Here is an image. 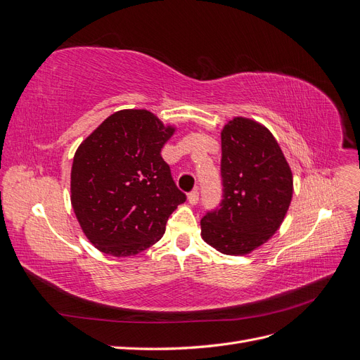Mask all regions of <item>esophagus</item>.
I'll return each mask as SVG.
<instances>
[{"instance_id": "obj_1", "label": "esophagus", "mask_w": 360, "mask_h": 360, "mask_svg": "<svg viewBox=\"0 0 360 360\" xmlns=\"http://www.w3.org/2000/svg\"><path fill=\"white\" fill-rule=\"evenodd\" d=\"M188 200H189V202L192 204V205H195L198 202V200H200V193H198V191L197 189H193L189 195H188Z\"/></svg>"}]
</instances>
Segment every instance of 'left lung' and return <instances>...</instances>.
I'll list each match as a JSON object with an SVG mask.
<instances>
[{"label":"left lung","instance_id":"obj_1","mask_svg":"<svg viewBox=\"0 0 360 360\" xmlns=\"http://www.w3.org/2000/svg\"><path fill=\"white\" fill-rule=\"evenodd\" d=\"M221 141L224 200L201 219V237L225 255H246L279 230L292 198V174L275 136L255 120L234 117Z\"/></svg>","mask_w":360,"mask_h":360}]
</instances>
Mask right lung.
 Masks as SVG:
<instances>
[{
	"instance_id": "add662e5",
	"label": "right lung",
	"mask_w": 360,
	"mask_h": 360,
	"mask_svg": "<svg viewBox=\"0 0 360 360\" xmlns=\"http://www.w3.org/2000/svg\"><path fill=\"white\" fill-rule=\"evenodd\" d=\"M174 132L147 110H122L76 150L70 201L101 252L118 258L143 252L160 240L169 214L186 201L160 156Z\"/></svg>"
}]
</instances>
